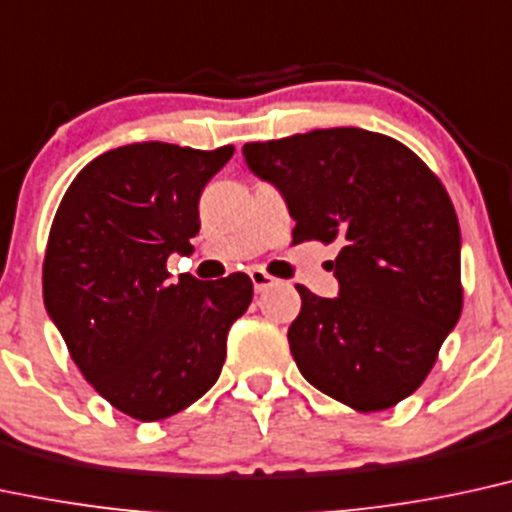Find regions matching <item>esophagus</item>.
Masks as SVG:
<instances>
[{
	"mask_svg": "<svg viewBox=\"0 0 512 512\" xmlns=\"http://www.w3.org/2000/svg\"><path fill=\"white\" fill-rule=\"evenodd\" d=\"M250 279H252V286H255V293H264V291H267V288H272L274 283H276L274 276H269L267 272H262V269H252Z\"/></svg>",
	"mask_w": 512,
	"mask_h": 512,
	"instance_id": "1",
	"label": "esophagus"
}]
</instances>
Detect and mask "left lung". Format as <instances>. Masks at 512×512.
Listing matches in <instances>:
<instances>
[{"mask_svg":"<svg viewBox=\"0 0 512 512\" xmlns=\"http://www.w3.org/2000/svg\"><path fill=\"white\" fill-rule=\"evenodd\" d=\"M295 219L293 243L338 245V298L298 288L288 326L300 374L357 412L400 403L432 372L463 310L451 197L410 147L362 128L243 145Z\"/></svg>","mask_w":512,"mask_h":512,"instance_id":"8db88e82","label":"left lung"}]
</instances>
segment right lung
<instances>
[{
	"mask_svg": "<svg viewBox=\"0 0 512 512\" xmlns=\"http://www.w3.org/2000/svg\"><path fill=\"white\" fill-rule=\"evenodd\" d=\"M231 157L233 145L116 147L73 178L49 229V317L92 389L140 422L212 389L231 324L252 300L248 274L171 283L166 272L171 252L193 250L202 188Z\"/></svg>",
	"mask_w": 512,
	"mask_h": 512,
	"instance_id": "obj_1",
	"label": "right lung"
}]
</instances>
